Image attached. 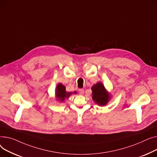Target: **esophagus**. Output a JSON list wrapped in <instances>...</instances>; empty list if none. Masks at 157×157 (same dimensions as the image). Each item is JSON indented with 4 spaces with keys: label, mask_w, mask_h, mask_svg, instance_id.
<instances>
[{
    "label": "esophagus",
    "mask_w": 157,
    "mask_h": 157,
    "mask_svg": "<svg viewBox=\"0 0 157 157\" xmlns=\"http://www.w3.org/2000/svg\"><path fill=\"white\" fill-rule=\"evenodd\" d=\"M84 90L83 89H78V93H79L80 94L82 95L83 94H84Z\"/></svg>",
    "instance_id": "obj_1"
}]
</instances>
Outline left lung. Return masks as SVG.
Returning <instances> with one entry per match:
<instances>
[{"label":"left lung","instance_id":"1","mask_svg":"<svg viewBox=\"0 0 157 157\" xmlns=\"http://www.w3.org/2000/svg\"><path fill=\"white\" fill-rule=\"evenodd\" d=\"M93 93L92 98L94 102L99 106L106 105L110 99V95L106 90L104 85L99 82L91 88Z\"/></svg>","mask_w":157,"mask_h":157}]
</instances>
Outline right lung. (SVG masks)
Listing matches in <instances>:
<instances>
[{"label": "right lung", "mask_w": 157, "mask_h": 157, "mask_svg": "<svg viewBox=\"0 0 157 157\" xmlns=\"http://www.w3.org/2000/svg\"><path fill=\"white\" fill-rule=\"evenodd\" d=\"M71 94V93H67L66 91L65 86H63L61 83L57 85L56 90H55V94H56L57 100L63 102L66 98H68Z\"/></svg>", "instance_id": "right-lung-1"}]
</instances>
